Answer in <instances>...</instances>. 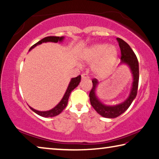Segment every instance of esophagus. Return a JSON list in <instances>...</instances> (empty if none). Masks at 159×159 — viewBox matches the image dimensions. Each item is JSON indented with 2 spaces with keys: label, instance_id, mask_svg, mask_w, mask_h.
<instances>
[{
  "label": "esophagus",
  "instance_id": "1",
  "mask_svg": "<svg viewBox=\"0 0 159 159\" xmlns=\"http://www.w3.org/2000/svg\"><path fill=\"white\" fill-rule=\"evenodd\" d=\"M89 76H88V75L87 74V73H84V74H82V80H84V79H89Z\"/></svg>",
  "mask_w": 159,
  "mask_h": 159
}]
</instances>
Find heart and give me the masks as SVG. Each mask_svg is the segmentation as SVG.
<instances>
[{
  "label": "heart",
  "mask_w": 159,
  "mask_h": 159,
  "mask_svg": "<svg viewBox=\"0 0 159 159\" xmlns=\"http://www.w3.org/2000/svg\"><path fill=\"white\" fill-rule=\"evenodd\" d=\"M118 51L114 45L106 43L96 44L86 48L81 54L82 61L93 63L92 70L97 76L104 78L109 75L117 59Z\"/></svg>",
  "instance_id": "1"
}]
</instances>
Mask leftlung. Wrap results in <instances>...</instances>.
<instances>
[{
  "instance_id": "left-lung-1",
  "label": "left lung",
  "mask_w": 159,
  "mask_h": 159,
  "mask_svg": "<svg viewBox=\"0 0 159 159\" xmlns=\"http://www.w3.org/2000/svg\"><path fill=\"white\" fill-rule=\"evenodd\" d=\"M116 40L119 43L121 54V63H119V66L124 64L129 66L133 76V82L129 96L124 102L118 105H107L104 104L96 95L97 87L99 84V82L96 79H93L92 80L93 87L89 93L91 104L94 110L103 117L110 119L116 118L120 116L130 107L137 96L139 82V64L135 53L129 44L122 39L117 38Z\"/></svg>"
}]
</instances>
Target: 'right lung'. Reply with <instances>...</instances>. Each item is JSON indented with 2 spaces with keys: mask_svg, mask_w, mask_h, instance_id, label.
<instances>
[{
  "mask_svg": "<svg viewBox=\"0 0 159 159\" xmlns=\"http://www.w3.org/2000/svg\"><path fill=\"white\" fill-rule=\"evenodd\" d=\"M64 38H64L63 36H61V37L49 36V37L44 38L43 39H42L41 40L38 42L37 43L33 44V45L30 48L29 51H30V50L34 48V47H35L36 46H38L39 44H41L42 43H49V42L55 43H58V42H59V43H62L64 40ZM80 80H81V75H79V76H77L76 77L72 78L70 80V82L68 86V88H67L66 92L64 93L62 99H61V101L58 102V103L56 105L54 108H52V109L47 111H39V110L33 109V108L30 106H29V107L30 108V110H33L35 113H36L37 115H40L41 116H43V117H53V116L58 115L67 106L68 98H69L70 95V93L72 92V90L75 89L79 85Z\"/></svg>",
  "mask_w": 159,
  "mask_h": 159,
  "instance_id": "1",
  "label": "right lung"
}]
</instances>
